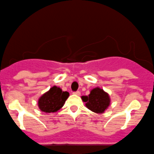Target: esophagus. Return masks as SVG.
I'll use <instances>...</instances> for the list:
<instances>
[{
    "label": "esophagus",
    "instance_id": "1",
    "mask_svg": "<svg viewBox=\"0 0 154 154\" xmlns=\"http://www.w3.org/2000/svg\"><path fill=\"white\" fill-rule=\"evenodd\" d=\"M73 94H75V95H77V96H80V91H75V92H74Z\"/></svg>",
    "mask_w": 154,
    "mask_h": 154
}]
</instances>
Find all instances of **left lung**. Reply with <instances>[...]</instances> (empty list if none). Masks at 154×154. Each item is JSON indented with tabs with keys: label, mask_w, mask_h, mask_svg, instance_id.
I'll return each mask as SVG.
<instances>
[{
	"label": "left lung",
	"mask_w": 154,
	"mask_h": 154,
	"mask_svg": "<svg viewBox=\"0 0 154 154\" xmlns=\"http://www.w3.org/2000/svg\"><path fill=\"white\" fill-rule=\"evenodd\" d=\"M82 99L90 110L99 114L104 112L110 104L109 94L99 87L91 90L88 96H82Z\"/></svg>",
	"instance_id": "left-lung-1"
}]
</instances>
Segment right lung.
Listing matches in <instances>:
<instances>
[{
  "instance_id": "1",
  "label": "right lung",
  "mask_w": 154,
  "mask_h": 154,
  "mask_svg": "<svg viewBox=\"0 0 154 154\" xmlns=\"http://www.w3.org/2000/svg\"><path fill=\"white\" fill-rule=\"evenodd\" d=\"M69 96V92L62 91L60 88L53 86L39 98L38 107L42 112H55L63 107Z\"/></svg>"
}]
</instances>
